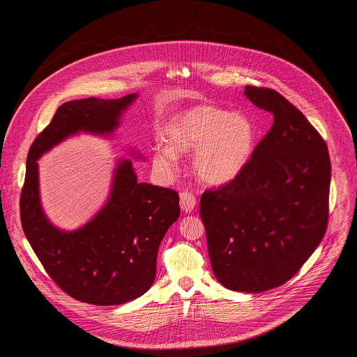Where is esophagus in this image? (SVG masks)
<instances>
[{
    "instance_id": "esophagus-1",
    "label": "esophagus",
    "mask_w": 357,
    "mask_h": 357,
    "mask_svg": "<svg viewBox=\"0 0 357 357\" xmlns=\"http://www.w3.org/2000/svg\"><path fill=\"white\" fill-rule=\"evenodd\" d=\"M179 205H181V209L183 212H192L196 206V197L192 192H188V190H183L181 192L179 195Z\"/></svg>"
}]
</instances>
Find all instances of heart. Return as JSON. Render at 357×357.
Returning a JSON list of instances; mask_svg holds the SVG:
<instances>
[{
	"label": "heart",
	"mask_w": 357,
	"mask_h": 357,
	"mask_svg": "<svg viewBox=\"0 0 357 357\" xmlns=\"http://www.w3.org/2000/svg\"><path fill=\"white\" fill-rule=\"evenodd\" d=\"M257 135V126L247 114L197 105L168 121L164 128L165 145H157L152 151V164L160 174L172 176L178 155L195 151V175L209 185H226L237 179L250 164Z\"/></svg>",
	"instance_id": "b5f03b06"
}]
</instances>
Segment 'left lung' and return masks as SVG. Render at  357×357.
I'll list each match as a JSON object with an SVG mask.
<instances>
[{
    "instance_id": "1",
    "label": "left lung",
    "mask_w": 357,
    "mask_h": 357,
    "mask_svg": "<svg viewBox=\"0 0 357 357\" xmlns=\"http://www.w3.org/2000/svg\"><path fill=\"white\" fill-rule=\"evenodd\" d=\"M274 124L243 174L200 199L218 281L238 292H264L291 280L322 241L329 215L328 146L278 91L245 86Z\"/></svg>"
}]
</instances>
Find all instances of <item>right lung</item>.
<instances>
[{
	"label": "right lung",
	"mask_w": 357,
	"mask_h": 357,
	"mask_svg": "<svg viewBox=\"0 0 357 357\" xmlns=\"http://www.w3.org/2000/svg\"><path fill=\"white\" fill-rule=\"evenodd\" d=\"M137 93L121 98L72 100L35 138L26 158L21 193L24 233L43 268L72 298L107 307L145 294L155 281L160 244L179 218V195L139 183L130 160H119L110 195L86 225L66 231L46 218L39 195L38 160L79 132L109 137Z\"/></svg>",
	"instance_id": "right-lung-1"
}]
</instances>
